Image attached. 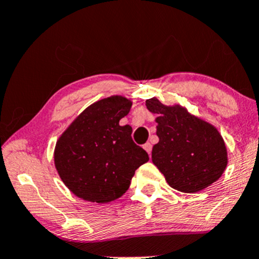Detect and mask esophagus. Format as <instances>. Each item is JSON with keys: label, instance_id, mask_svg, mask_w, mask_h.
Wrapping results in <instances>:
<instances>
[{"label": "esophagus", "instance_id": "1", "mask_svg": "<svg viewBox=\"0 0 259 259\" xmlns=\"http://www.w3.org/2000/svg\"><path fill=\"white\" fill-rule=\"evenodd\" d=\"M143 148H145V151L147 152L148 154H151V152H152V145L149 142H147V143H145V145H143Z\"/></svg>", "mask_w": 259, "mask_h": 259}]
</instances>
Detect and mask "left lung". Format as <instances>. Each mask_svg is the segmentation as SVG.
<instances>
[{
	"label": "left lung",
	"instance_id": "obj_1",
	"mask_svg": "<svg viewBox=\"0 0 259 259\" xmlns=\"http://www.w3.org/2000/svg\"><path fill=\"white\" fill-rule=\"evenodd\" d=\"M146 107L157 114L159 141L152 148V161L171 188L197 193L223 175L228 152L216 126L185 106L165 105L155 96L146 100Z\"/></svg>",
	"mask_w": 259,
	"mask_h": 259
}]
</instances>
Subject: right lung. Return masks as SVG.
<instances>
[{
  "mask_svg": "<svg viewBox=\"0 0 259 259\" xmlns=\"http://www.w3.org/2000/svg\"><path fill=\"white\" fill-rule=\"evenodd\" d=\"M133 101L112 95L94 102L74 118L58 139L54 164L64 185L85 201L106 204L129 189L135 170L148 161L135 145L130 125H119Z\"/></svg>",
  "mask_w": 259,
  "mask_h": 259,
  "instance_id": "right-lung-1",
  "label": "right lung"
}]
</instances>
